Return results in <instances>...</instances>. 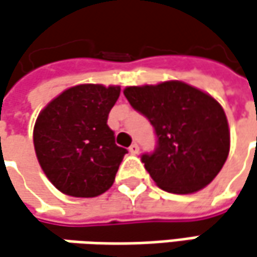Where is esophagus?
Returning <instances> with one entry per match:
<instances>
[{
    "instance_id": "esophagus-1",
    "label": "esophagus",
    "mask_w": 257,
    "mask_h": 257,
    "mask_svg": "<svg viewBox=\"0 0 257 257\" xmlns=\"http://www.w3.org/2000/svg\"><path fill=\"white\" fill-rule=\"evenodd\" d=\"M129 153L131 154H138L140 153V145L137 143H134L131 147H129Z\"/></svg>"
}]
</instances>
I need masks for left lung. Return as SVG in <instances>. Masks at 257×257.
<instances>
[{"label":"left lung","mask_w":257,"mask_h":257,"mask_svg":"<svg viewBox=\"0 0 257 257\" xmlns=\"http://www.w3.org/2000/svg\"><path fill=\"white\" fill-rule=\"evenodd\" d=\"M123 94L154 126L157 148L141 160L159 188L188 195L215 179L230 153L227 116L215 98L182 81L132 85Z\"/></svg>","instance_id":"1"}]
</instances>
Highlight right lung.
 <instances>
[{
  "label": "right lung",
  "mask_w": 257,
  "mask_h": 257,
  "mask_svg": "<svg viewBox=\"0 0 257 257\" xmlns=\"http://www.w3.org/2000/svg\"><path fill=\"white\" fill-rule=\"evenodd\" d=\"M119 85L80 84L62 91L39 113L33 144L39 164L55 188L94 198L113 185L125 148L114 144L107 116Z\"/></svg>",
  "instance_id": "1"
}]
</instances>
